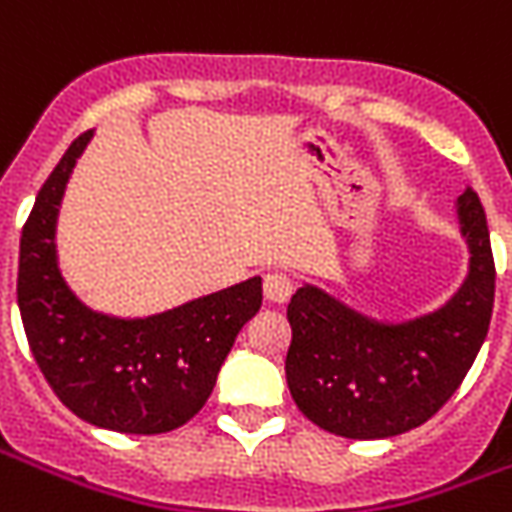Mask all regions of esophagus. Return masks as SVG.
Masks as SVG:
<instances>
[{
	"mask_svg": "<svg viewBox=\"0 0 512 512\" xmlns=\"http://www.w3.org/2000/svg\"><path fill=\"white\" fill-rule=\"evenodd\" d=\"M263 293L271 304H288V299L293 296V282H290L288 274L271 271L263 279Z\"/></svg>",
	"mask_w": 512,
	"mask_h": 512,
	"instance_id": "obj_1",
	"label": "esophagus"
}]
</instances>
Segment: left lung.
Returning a JSON list of instances; mask_svg holds the SVG:
<instances>
[{"instance_id":"1","label":"left lung","mask_w":512,"mask_h":512,"mask_svg":"<svg viewBox=\"0 0 512 512\" xmlns=\"http://www.w3.org/2000/svg\"><path fill=\"white\" fill-rule=\"evenodd\" d=\"M469 274L439 310L378 321L301 285L288 304L293 329L285 376L304 417L345 439H389L419 428L469 373L494 310V255L480 197L455 202Z\"/></svg>"}]
</instances>
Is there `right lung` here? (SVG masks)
<instances>
[{
  "mask_svg": "<svg viewBox=\"0 0 512 512\" xmlns=\"http://www.w3.org/2000/svg\"><path fill=\"white\" fill-rule=\"evenodd\" d=\"M90 139L93 131L73 139L21 230L18 310L40 373L76 417L117 433H167L211 397L235 337L260 310L263 279L147 318L90 310L57 263L62 194Z\"/></svg>",
  "mask_w": 512,
  "mask_h": 512,
  "instance_id": "right-lung-1",
  "label": "right lung"
}]
</instances>
